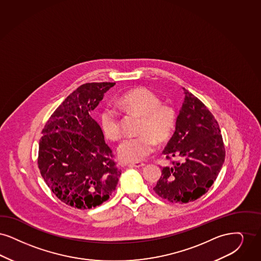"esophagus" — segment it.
<instances>
[{
    "instance_id": "esophagus-1",
    "label": "esophagus",
    "mask_w": 261,
    "mask_h": 261,
    "mask_svg": "<svg viewBox=\"0 0 261 261\" xmlns=\"http://www.w3.org/2000/svg\"><path fill=\"white\" fill-rule=\"evenodd\" d=\"M144 166H145V164L142 162H134L128 165V167H135V168H142Z\"/></svg>"
}]
</instances>
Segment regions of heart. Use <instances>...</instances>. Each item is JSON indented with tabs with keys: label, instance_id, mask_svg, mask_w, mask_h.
Returning <instances> with one entry per match:
<instances>
[{
	"label": "heart",
	"instance_id": "1",
	"mask_svg": "<svg viewBox=\"0 0 261 261\" xmlns=\"http://www.w3.org/2000/svg\"><path fill=\"white\" fill-rule=\"evenodd\" d=\"M118 105L127 113L140 116L138 134L140 136L126 138L118 147L120 159L125 162L139 161L150 155L156 141L167 142L174 132L177 113L174 106L163 103L159 95L147 88L139 87L125 92ZM99 123L104 136L116 141L122 136V127L118 113L109 107L102 110Z\"/></svg>",
	"mask_w": 261,
	"mask_h": 261
}]
</instances>
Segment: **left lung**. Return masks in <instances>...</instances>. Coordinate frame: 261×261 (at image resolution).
I'll return each mask as SVG.
<instances>
[{"label": "left lung", "instance_id": "8db88e82", "mask_svg": "<svg viewBox=\"0 0 261 261\" xmlns=\"http://www.w3.org/2000/svg\"><path fill=\"white\" fill-rule=\"evenodd\" d=\"M163 154L171 162L153 188L170 203L186 204L208 191L222 168L225 148L215 116L185 90L175 132Z\"/></svg>", "mask_w": 261, "mask_h": 261}]
</instances>
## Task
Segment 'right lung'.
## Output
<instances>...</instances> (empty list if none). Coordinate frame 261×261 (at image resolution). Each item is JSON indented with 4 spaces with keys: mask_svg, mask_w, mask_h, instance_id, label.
<instances>
[{
    "mask_svg": "<svg viewBox=\"0 0 261 261\" xmlns=\"http://www.w3.org/2000/svg\"><path fill=\"white\" fill-rule=\"evenodd\" d=\"M115 83H87L70 93L45 123L38 167L57 198L88 210L109 199L121 171L91 114Z\"/></svg>",
    "mask_w": 261,
    "mask_h": 261,
    "instance_id": "1",
    "label": "right lung"
}]
</instances>
